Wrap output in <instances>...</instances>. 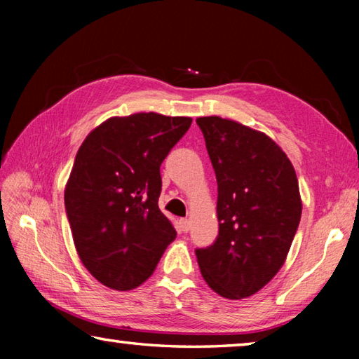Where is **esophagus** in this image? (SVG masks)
<instances>
[{"mask_svg": "<svg viewBox=\"0 0 359 359\" xmlns=\"http://www.w3.org/2000/svg\"><path fill=\"white\" fill-rule=\"evenodd\" d=\"M179 226H180V231H184V233H188L190 231V220H187V218H184V220L179 222Z\"/></svg>", "mask_w": 359, "mask_h": 359, "instance_id": "34e87169", "label": "esophagus"}]
</instances>
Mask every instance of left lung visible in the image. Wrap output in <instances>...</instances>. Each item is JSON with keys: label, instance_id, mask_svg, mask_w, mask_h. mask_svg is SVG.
<instances>
[{"label": "left lung", "instance_id": "left-lung-1", "mask_svg": "<svg viewBox=\"0 0 359 359\" xmlns=\"http://www.w3.org/2000/svg\"><path fill=\"white\" fill-rule=\"evenodd\" d=\"M214 166L218 238L196 258L204 280L226 299L257 293L280 271L301 220L294 168L264 133L210 115L199 117Z\"/></svg>", "mask_w": 359, "mask_h": 359}]
</instances>
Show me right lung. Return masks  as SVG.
<instances>
[{"label":"right lung","mask_w":359,"mask_h":359,"mask_svg":"<svg viewBox=\"0 0 359 359\" xmlns=\"http://www.w3.org/2000/svg\"><path fill=\"white\" fill-rule=\"evenodd\" d=\"M190 117H111L79 149L65 208L79 258L107 288L128 291L154 274L175 229L158 208L160 166Z\"/></svg>","instance_id":"obj_1"}]
</instances>
